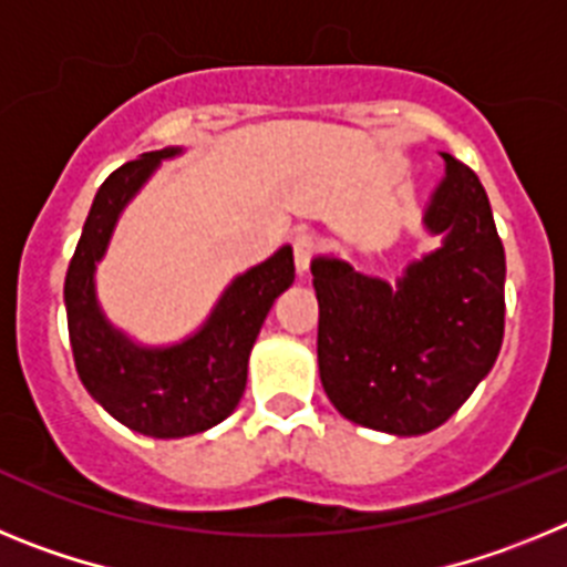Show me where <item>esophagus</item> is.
<instances>
[{
  "instance_id": "34e87169",
  "label": "esophagus",
  "mask_w": 567,
  "mask_h": 567,
  "mask_svg": "<svg viewBox=\"0 0 567 567\" xmlns=\"http://www.w3.org/2000/svg\"><path fill=\"white\" fill-rule=\"evenodd\" d=\"M292 252H295V267H298V272H307L315 252H318V238H315L312 233H298L292 240Z\"/></svg>"
}]
</instances>
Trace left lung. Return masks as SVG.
<instances>
[{
	"label": "left lung",
	"instance_id": "obj_1",
	"mask_svg": "<svg viewBox=\"0 0 567 567\" xmlns=\"http://www.w3.org/2000/svg\"><path fill=\"white\" fill-rule=\"evenodd\" d=\"M445 182L425 209L443 233L398 287L346 260L312 264L318 369L332 405L378 432L425 434L471 398L505 332V249L474 169L443 153Z\"/></svg>",
	"mask_w": 567,
	"mask_h": 567
}]
</instances>
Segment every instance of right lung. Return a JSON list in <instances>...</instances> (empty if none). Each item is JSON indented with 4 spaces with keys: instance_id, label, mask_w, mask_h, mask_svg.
Segmentation results:
<instances>
[{
    "instance_id": "1",
    "label": "right lung",
    "mask_w": 567,
    "mask_h": 567,
    "mask_svg": "<svg viewBox=\"0 0 567 567\" xmlns=\"http://www.w3.org/2000/svg\"><path fill=\"white\" fill-rule=\"evenodd\" d=\"M178 150H155L122 164L99 187L76 252L64 278L68 332L76 372L99 403L127 429L147 437H187L213 429L235 412L252 343L275 298L292 287V249L233 280L198 334L169 349H138L99 312L93 269L107 249L124 204L162 158Z\"/></svg>"
}]
</instances>
